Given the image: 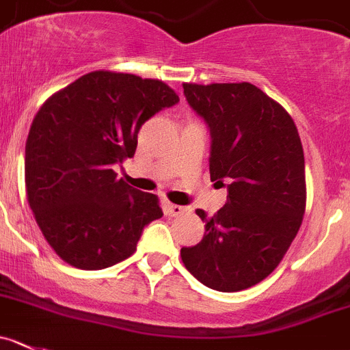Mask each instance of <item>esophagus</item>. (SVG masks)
Here are the masks:
<instances>
[{
  "label": "esophagus",
  "instance_id": "esophagus-1",
  "mask_svg": "<svg viewBox=\"0 0 350 350\" xmlns=\"http://www.w3.org/2000/svg\"><path fill=\"white\" fill-rule=\"evenodd\" d=\"M164 212H165V215H171V217H178V215L185 214L186 207H181V205L171 204V202H165V204H164Z\"/></svg>",
  "mask_w": 350,
  "mask_h": 350
}]
</instances>
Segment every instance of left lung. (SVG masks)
<instances>
[{
	"label": "left lung",
	"mask_w": 350,
	"mask_h": 350,
	"mask_svg": "<svg viewBox=\"0 0 350 350\" xmlns=\"http://www.w3.org/2000/svg\"><path fill=\"white\" fill-rule=\"evenodd\" d=\"M211 129V181L226 186L223 208L202 241L183 247V264L217 292H240L269 276L297 237L306 212V165L290 113L250 83L183 84Z\"/></svg>",
	"instance_id": "obj_1"
}]
</instances>
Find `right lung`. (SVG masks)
<instances>
[{"label":"right lung","instance_id":"obj_1","mask_svg":"<svg viewBox=\"0 0 350 350\" xmlns=\"http://www.w3.org/2000/svg\"><path fill=\"white\" fill-rule=\"evenodd\" d=\"M179 96L159 79L94 70L48 98L25 143V191L51 249L79 269L135 254L143 228L162 217L159 197L117 179L139 127Z\"/></svg>","mask_w":350,"mask_h":350}]
</instances>
